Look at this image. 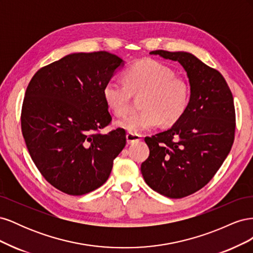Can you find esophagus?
<instances>
[{
  "instance_id": "obj_1",
  "label": "esophagus",
  "mask_w": 253,
  "mask_h": 253,
  "mask_svg": "<svg viewBox=\"0 0 253 253\" xmlns=\"http://www.w3.org/2000/svg\"><path fill=\"white\" fill-rule=\"evenodd\" d=\"M126 142L128 144L137 142V141H139L141 139L140 135H136V134H132V133H126Z\"/></svg>"
}]
</instances>
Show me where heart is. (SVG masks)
I'll list each match as a JSON object with an SVG mask.
<instances>
[{
	"instance_id": "heart-1",
	"label": "heart",
	"mask_w": 253,
	"mask_h": 253,
	"mask_svg": "<svg viewBox=\"0 0 253 253\" xmlns=\"http://www.w3.org/2000/svg\"><path fill=\"white\" fill-rule=\"evenodd\" d=\"M124 82L110 79L105 82L102 95L108 108L117 116L128 109L132 93L144 91L142 111L132 112L117 121V126L128 133L141 134L164 122L172 125L186 112L190 101L188 83L176 77L175 72L158 61L144 59L125 72Z\"/></svg>"
}]
</instances>
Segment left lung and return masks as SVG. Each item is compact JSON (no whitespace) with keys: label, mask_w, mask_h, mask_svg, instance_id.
I'll use <instances>...</instances> for the list:
<instances>
[{"label":"left lung","mask_w":253,"mask_h":253,"mask_svg":"<svg viewBox=\"0 0 253 253\" xmlns=\"http://www.w3.org/2000/svg\"><path fill=\"white\" fill-rule=\"evenodd\" d=\"M150 55L180 63L190 83V101L169 129L145 137L150 155L141 164V174L159 194L181 198L205 187L230 152L235 131L233 97L220 73L192 53L154 50Z\"/></svg>","instance_id":"8db88e82"}]
</instances>
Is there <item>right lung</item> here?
<instances>
[{"label":"right lung","mask_w":253,"mask_h":253,"mask_svg":"<svg viewBox=\"0 0 253 253\" xmlns=\"http://www.w3.org/2000/svg\"><path fill=\"white\" fill-rule=\"evenodd\" d=\"M125 61L108 51L73 52L30 80L21 126L29 155L51 186L70 195L101 187L126 147V131L99 129L112 117L102 89Z\"/></svg>","instance_id":"obj_1"}]
</instances>
